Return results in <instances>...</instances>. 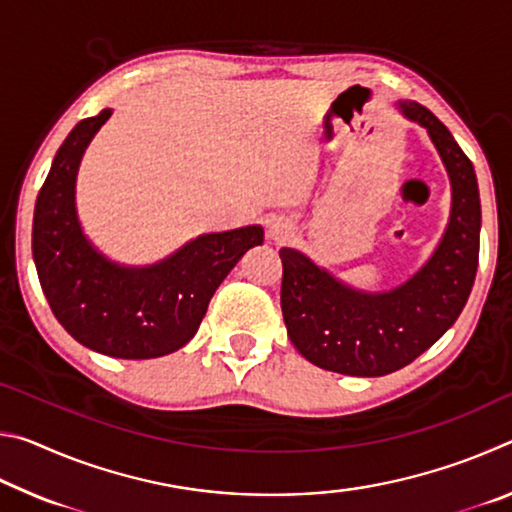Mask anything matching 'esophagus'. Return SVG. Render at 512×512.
Masks as SVG:
<instances>
[{
	"mask_svg": "<svg viewBox=\"0 0 512 512\" xmlns=\"http://www.w3.org/2000/svg\"><path fill=\"white\" fill-rule=\"evenodd\" d=\"M268 235H271L275 241H284V239H289L291 230L287 223H273L271 228H268Z\"/></svg>",
	"mask_w": 512,
	"mask_h": 512,
	"instance_id": "34e87169",
	"label": "esophagus"
}]
</instances>
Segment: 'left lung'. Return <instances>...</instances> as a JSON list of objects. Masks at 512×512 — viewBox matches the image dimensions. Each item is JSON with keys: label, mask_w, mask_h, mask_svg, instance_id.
I'll return each instance as SVG.
<instances>
[{"label": "left lung", "mask_w": 512, "mask_h": 512, "mask_svg": "<svg viewBox=\"0 0 512 512\" xmlns=\"http://www.w3.org/2000/svg\"><path fill=\"white\" fill-rule=\"evenodd\" d=\"M400 108L427 128L452 180L449 225L422 271L388 293H361L298 250H280L289 339L314 366L341 375L381 377L418 359L456 323L479 266L481 201L472 162L429 108L413 101Z\"/></svg>", "instance_id": "1"}]
</instances>
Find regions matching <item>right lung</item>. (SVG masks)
<instances>
[{
  "label": "right lung",
  "mask_w": 512,
  "mask_h": 512,
  "mask_svg": "<svg viewBox=\"0 0 512 512\" xmlns=\"http://www.w3.org/2000/svg\"><path fill=\"white\" fill-rule=\"evenodd\" d=\"M108 117L79 121L58 149L36 201L33 259L51 311L76 341L108 357L153 359L192 339L223 277L264 230L212 232L144 268L108 262L83 237L74 207L83 151Z\"/></svg>",
  "instance_id": "add662e5"
}]
</instances>
